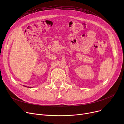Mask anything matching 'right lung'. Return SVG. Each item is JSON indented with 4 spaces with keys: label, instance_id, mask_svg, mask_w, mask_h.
<instances>
[{
    "label": "right lung",
    "instance_id": "add662e5",
    "mask_svg": "<svg viewBox=\"0 0 124 124\" xmlns=\"http://www.w3.org/2000/svg\"><path fill=\"white\" fill-rule=\"evenodd\" d=\"M24 86H25V87H27V86H24V85H23ZM28 87H29V88H32V87H29V86H28Z\"/></svg>",
    "mask_w": 124,
    "mask_h": 124
}]
</instances>
